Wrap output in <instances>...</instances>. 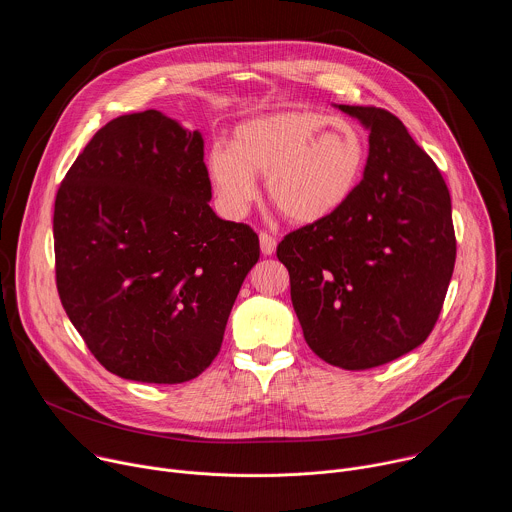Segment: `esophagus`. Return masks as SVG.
I'll return each mask as SVG.
<instances>
[{
  "instance_id": "obj_1",
  "label": "esophagus",
  "mask_w": 512,
  "mask_h": 512,
  "mask_svg": "<svg viewBox=\"0 0 512 512\" xmlns=\"http://www.w3.org/2000/svg\"><path fill=\"white\" fill-rule=\"evenodd\" d=\"M259 245H261V253H263L265 257H269V255L275 253L277 241H275V237H271L269 233H259Z\"/></svg>"
}]
</instances>
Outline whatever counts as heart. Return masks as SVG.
I'll return each instance as SVG.
<instances>
[{
  "label": "heart",
  "instance_id": "obj_1",
  "mask_svg": "<svg viewBox=\"0 0 512 512\" xmlns=\"http://www.w3.org/2000/svg\"><path fill=\"white\" fill-rule=\"evenodd\" d=\"M367 141L340 117L316 111H277L239 123L231 148L214 145L206 170L221 206L239 216L265 178L271 204L296 225H316L336 214L356 192Z\"/></svg>",
  "mask_w": 512,
  "mask_h": 512
}]
</instances>
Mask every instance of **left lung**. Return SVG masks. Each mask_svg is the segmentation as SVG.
<instances>
[{
    "instance_id": "left-lung-1",
    "label": "left lung",
    "mask_w": 512,
    "mask_h": 512,
    "mask_svg": "<svg viewBox=\"0 0 512 512\" xmlns=\"http://www.w3.org/2000/svg\"><path fill=\"white\" fill-rule=\"evenodd\" d=\"M369 131L352 198L289 233L277 259L308 346L346 371L381 367L425 342L456 263L450 190L407 127L379 107L334 105Z\"/></svg>"
}]
</instances>
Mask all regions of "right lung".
<instances>
[{
  "label": "right lung",
  "mask_w": 512,
  "mask_h": 512,
  "mask_svg": "<svg viewBox=\"0 0 512 512\" xmlns=\"http://www.w3.org/2000/svg\"><path fill=\"white\" fill-rule=\"evenodd\" d=\"M202 133L150 109L101 127L54 202L62 308L129 381L196 379L221 350L259 237L210 208Z\"/></svg>",
  "instance_id": "add662e5"
}]
</instances>
